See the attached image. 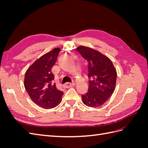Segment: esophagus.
I'll return each mask as SVG.
<instances>
[{
	"instance_id": "esophagus-1",
	"label": "esophagus",
	"mask_w": 148,
	"mask_h": 148,
	"mask_svg": "<svg viewBox=\"0 0 148 148\" xmlns=\"http://www.w3.org/2000/svg\"><path fill=\"white\" fill-rule=\"evenodd\" d=\"M74 85H75L74 83H66L64 84V87L65 88H71V87L73 86Z\"/></svg>"
}]
</instances>
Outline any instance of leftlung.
I'll return each instance as SVG.
<instances>
[{"mask_svg": "<svg viewBox=\"0 0 148 148\" xmlns=\"http://www.w3.org/2000/svg\"><path fill=\"white\" fill-rule=\"evenodd\" d=\"M77 51L88 62L89 88L82 95L83 102L91 107L101 106L115 90L117 71L109 58L95 49L79 46Z\"/></svg>", "mask_w": 148, "mask_h": 148, "instance_id": "8db88e82", "label": "left lung"}]
</instances>
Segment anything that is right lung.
<instances>
[{"instance_id": "obj_1", "label": "right lung", "mask_w": 148, "mask_h": 148, "mask_svg": "<svg viewBox=\"0 0 148 148\" xmlns=\"http://www.w3.org/2000/svg\"><path fill=\"white\" fill-rule=\"evenodd\" d=\"M60 51V49L57 47L45 53L29 66L25 73L24 86L26 91L31 100L44 109L57 106L64 95L57 89L51 72Z\"/></svg>"}]
</instances>
